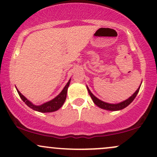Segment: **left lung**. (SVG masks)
<instances>
[{"label":"left lung","instance_id":"8db88e82","mask_svg":"<svg viewBox=\"0 0 157 157\" xmlns=\"http://www.w3.org/2000/svg\"><path fill=\"white\" fill-rule=\"evenodd\" d=\"M140 86H141V84H140ZM140 86H139V88L136 90L135 93H134L133 95H132V96H131L130 98H128L127 100L123 101V102L119 103V104H109V103L104 102V101L99 100L98 98H97L95 97V95H94L93 94L91 93V92H90V90H89V88H88L87 86H86V88H87L88 93H89L90 97H91V98L93 99L94 104H95V105H97L98 107H100L101 109H106V110H109V111H117V110H121V109H123L126 108V106H128V105H129L131 103L134 101V99L135 98L136 96H137V93H139V90H140Z\"/></svg>","mask_w":157,"mask_h":157}]
</instances>
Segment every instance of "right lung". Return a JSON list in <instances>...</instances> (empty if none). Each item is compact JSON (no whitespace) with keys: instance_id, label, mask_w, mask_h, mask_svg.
Masks as SVG:
<instances>
[{"instance_id":"add662e5","label":"right lung","mask_w":157,"mask_h":157,"mask_svg":"<svg viewBox=\"0 0 157 157\" xmlns=\"http://www.w3.org/2000/svg\"><path fill=\"white\" fill-rule=\"evenodd\" d=\"M70 82H71V79H70L69 82H67V84H66L65 86H64V89L62 90V91L55 98L48 101V102H46L45 104L40 105V106H36V105L33 104L31 101H29L26 98L24 97L23 95L20 93L19 90L17 89V93L19 94L20 97L21 98L22 100L23 101V102H25V104H26L28 106H29V107L32 109L40 112H52L56 111L62 107V106L63 105L64 101H65L66 97H67V88L70 85Z\"/></svg>"}]
</instances>
